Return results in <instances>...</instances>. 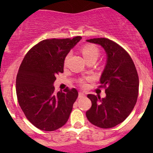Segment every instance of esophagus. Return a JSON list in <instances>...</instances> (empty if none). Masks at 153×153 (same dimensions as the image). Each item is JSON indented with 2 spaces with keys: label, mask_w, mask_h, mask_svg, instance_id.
Segmentation results:
<instances>
[{
  "label": "esophagus",
  "mask_w": 153,
  "mask_h": 153,
  "mask_svg": "<svg viewBox=\"0 0 153 153\" xmlns=\"http://www.w3.org/2000/svg\"><path fill=\"white\" fill-rule=\"evenodd\" d=\"M84 96H85V95H84V92H79V93H78V98H82V97Z\"/></svg>",
  "instance_id": "1"
}]
</instances>
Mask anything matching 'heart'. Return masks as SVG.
Returning a JSON list of instances; mask_svg holds the SVG:
<instances>
[{"label":"heart","mask_w":153,"mask_h":153,"mask_svg":"<svg viewBox=\"0 0 153 153\" xmlns=\"http://www.w3.org/2000/svg\"><path fill=\"white\" fill-rule=\"evenodd\" d=\"M81 52L83 54V56L85 58L86 61H91V60H95L96 61L100 55L99 49L94 44H86L81 49ZM69 57V54H68L67 56L65 57L64 59V64H67L68 58ZM88 81H90V78H88ZM81 84L82 86H86V83L84 81H81Z\"/></svg>","instance_id":"b5f03b06"}]
</instances>
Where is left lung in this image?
Masks as SVG:
<instances>
[{"label": "left lung", "instance_id": "obj_1", "mask_svg": "<svg viewBox=\"0 0 153 153\" xmlns=\"http://www.w3.org/2000/svg\"><path fill=\"white\" fill-rule=\"evenodd\" d=\"M99 44L107 55L99 87L105 89L106 97L92 94L87 97L92 106L86 111L89 122L103 129L115 126L124 121L137 102L139 88L138 72L130 55L117 43L105 38L87 40Z\"/></svg>", "mask_w": 153, "mask_h": 153}]
</instances>
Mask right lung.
Masks as SVG:
<instances>
[{
  "instance_id": "1",
  "label": "right lung",
  "mask_w": 153,
  "mask_h": 153,
  "mask_svg": "<svg viewBox=\"0 0 153 153\" xmlns=\"http://www.w3.org/2000/svg\"><path fill=\"white\" fill-rule=\"evenodd\" d=\"M81 39L43 40L29 49L20 66L16 78L18 104L27 119L41 130H56L69 119L78 91L67 87L56 94L53 83L64 72L65 57Z\"/></svg>"
}]
</instances>
